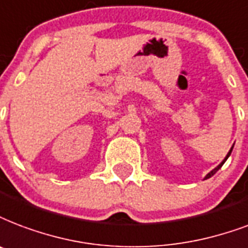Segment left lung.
I'll return each mask as SVG.
<instances>
[{
	"label": "left lung",
	"mask_w": 248,
	"mask_h": 248,
	"mask_svg": "<svg viewBox=\"0 0 248 248\" xmlns=\"http://www.w3.org/2000/svg\"><path fill=\"white\" fill-rule=\"evenodd\" d=\"M233 147H234V145H233ZM233 147H232V148H230V151H229V154L226 155V157H225V158H224V161L221 162L220 165L217 166V168H215V169H213V170H212V171H211V173H208V174H207V175H205V179H207V178H211V177H212V175H213V174H215V173H216L217 170L220 169L221 166L224 165V164H225V161H226V160H228V157H229V156H230V154H232V151H233Z\"/></svg>",
	"instance_id": "1"
}]
</instances>
